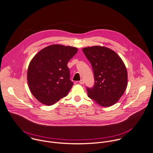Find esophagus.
<instances>
[{
	"label": "esophagus",
	"mask_w": 153,
	"mask_h": 153,
	"mask_svg": "<svg viewBox=\"0 0 153 153\" xmlns=\"http://www.w3.org/2000/svg\"><path fill=\"white\" fill-rule=\"evenodd\" d=\"M79 83H80V85H83V84L85 83V82H84V80H83V79H82V80H80L79 81Z\"/></svg>",
	"instance_id": "34e87169"
}]
</instances>
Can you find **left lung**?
<instances>
[{
  "mask_svg": "<svg viewBox=\"0 0 153 153\" xmlns=\"http://www.w3.org/2000/svg\"><path fill=\"white\" fill-rule=\"evenodd\" d=\"M92 64L94 85L87 88L88 96L102 106L115 104L128 85L126 67L121 57L112 50L101 46L82 49Z\"/></svg>",
  "mask_w": 153,
  "mask_h": 153,
  "instance_id": "left-lung-1",
  "label": "left lung"
}]
</instances>
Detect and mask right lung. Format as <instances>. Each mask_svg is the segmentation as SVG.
<instances>
[{
  "instance_id": "obj_1",
  "label": "right lung",
  "mask_w": 153,
  "mask_h": 153,
  "mask_svg": "<svg viewBox=\"0 0 153 153\" xmlns=\"http://www.w3.org/2000/svg\"><path fill=\"white\" fill-rule=\"evenodd\" d=\"M77 51L76 47L54 44L33 57L28 66L27 80L30 91L39 102L50 106L67 95L73 82L67 64Z\"/></svg>"
}]
</instances>
